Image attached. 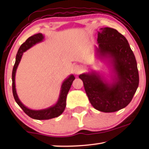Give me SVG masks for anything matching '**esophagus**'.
Segmentation results:
<instances>
[{
  "instance_id": "34e87169",
  "label": "esophagus",
  "mask_w": 149,
  "mask_h": 149,
  "mask_svg": "<svg viewBox=\"0 0 149 149\" xmlns=\"http://www.w3.org/2000/svg\"><path fill=\"white\" fill-rule=\"evenodd\" d=\"M73 72H74V73L75 75H79L83 72L82 67L79 65H75L74 68H73Z\"/></svg>"
}]
</instances>
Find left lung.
<instances>
[{"instance_id": "obj_1", "label": "left lung", "mask_w": 149, "mask_h": 149, "mask_svg": "<svg viewBox=\"0 0 149 149\" xmlns=\"http://www.w3.org/2000/svg\"><path fill=\"white\" fill-rule=\"evenodd\" d=\"M95 55L111 67L110 80L99 72L79 75L91 104L96 110L114 112L130 104L139 86L135 55L127 40L116 29L103 27L98 31Z\"/></svg>"}]
</instances>
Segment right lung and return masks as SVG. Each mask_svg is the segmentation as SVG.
I'll return each mask as SVG.
<instances>
[{
  "label": "right lung",
  "mask_w": 149,
  "mask_h": 149,
  "mask_svg": "<svg viewBox=\"0 0 149 149\" xmlns=\"http://www.w3.org/2000/svg\"><path fill=\"white\" fill-rule=\"evenodd\" d=\"M45 39L44 35L42 33H37L36 35H33V36L29 37L26 42H24L20 47L19 48L18 51L17 52L16 57V62L12 70V92H13V95L14 99L18 104L20 108L24 111L26 114L29 116L30 118H33L35 120H49L52 118H56L59 116L60 115L62 114L65 108L66 105V97L68 93L69 90L71 87L73 81L75 79V77L73 74H71L68 77H67L64 81L62 82L61 85V89H60V95L58 99L57 102L55 103L54 105L51 106L45 109L42 110H32L30 108L26 107L23 103L19 100L18 96H17L16 89V83H15V77H16V73L17 68V66L21 61L22 55L24 52H25L30 48L33 47L37 43H39L42 41H43Z\"/></svg>",
  "instance_id": "right-lung-1"
}]
</instances>
